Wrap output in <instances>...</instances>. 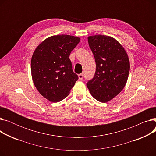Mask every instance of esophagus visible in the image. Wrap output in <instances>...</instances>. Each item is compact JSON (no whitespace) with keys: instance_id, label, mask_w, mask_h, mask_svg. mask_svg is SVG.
Listing matches in <instances>:
<instances>
[{"instance_id":"obj_1","label":"esophagus","mask_w":156,"mask_h":156,"mask_svg":"<svg viewBox=\"0 0 156 156\" xmlns=\"http://www.w3.org/2000/svg\"><path fill=\"white\" fill-rule=\"evenodd\" d=\"M78 78H79L80 80H82L83 79V75L82 73L79 74V75H78Z\"/></svg>"}]
</instances>
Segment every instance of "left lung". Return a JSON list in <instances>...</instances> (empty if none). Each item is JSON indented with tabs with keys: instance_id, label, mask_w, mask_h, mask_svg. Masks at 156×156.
Masks as SVG:
<instances>
[{
	"instance_id": "left-lung-1",
	"label": "left lung",
	"mask_w": 156,
	"mask_h": 156,
	"mask_svg": "<svg viewBox=\"0 0 156 156\" xmlns=\"http://www.w3.org/2000/svg\"><path fill=\"white\" fill-rule=\"evenodd\" d=\"M88 42L94 54L96 71L87 83L92 97L101 102H108L124 88L129 75V61L124 47L111 37L89 36Z\"/></svg>"
}]
</instances>
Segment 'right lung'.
Returning a JSON list of instances; mask_svg holds the SVG:
<instances>
[{
	"instance_id": "1",
	"label": "right lung",
	"mask_w": 156,
	"mask_h": 156,
	"mask_svg": "<svg viewBox=\"0 0 156 156\" xmlns=\"http://www.w3.org/2000/svg\"><path fill=\"white\" fill-rule=\"evenodd\" d=\"M80 41L79 37L71 35L51 36L41 42L33 54V81L39 93L49 101L65 99L78 80L69 57Z\"/></svg>"
}]
</instances>
